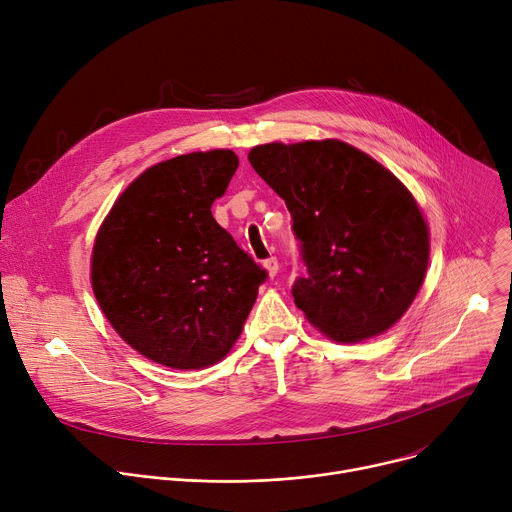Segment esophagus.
<instances>
[{
	"mask_svg": "<svg viewBox=\"0 0 512 512\" xmlns=\"http://www.w3.org/2000/svg\"><path fill=\"white\" fill-rule=\"evenodd\" d=\"M264 266H266V270H268V274H270L272 278L278 274V258H276V256L266 258V260H264Z\"/></svg>",
	"mask_w": 512,
	"mask_h": 512,
	"instance_id": "obj_1",
	"label": "esophagus"
}]
</instances>
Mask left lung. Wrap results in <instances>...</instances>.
Segmentation results:
<instances>
[{"label": "left lung", "instance_id": "left-lung-1", "mask_svg": "<svg viewBox=\"0 0 512 512\" xmlns=\"http://www.w3.org/2000/svg\"><path fill=\"white\" fill-rule=\"evenodd\" d=\"M248 158L293 217L307 266L293 297L307 319L344 344L399 321L429 260L427 223L407 187L339 140L274 142Z\"/></svg>", "mask_w": 512, "mask_h": 512}]
</instances>
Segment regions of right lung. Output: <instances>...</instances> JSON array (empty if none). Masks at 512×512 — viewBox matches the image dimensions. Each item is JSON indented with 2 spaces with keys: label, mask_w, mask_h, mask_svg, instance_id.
Returning <instances> with one entry per match:
<instances>
[{
  "label": "right lung",
  "mask_w": 512,
  "mask_h": 512,
  "mask_svg": "<svg viewBox=\"0 0 512 512\" xmlns=\"http://www.w3.org/2000/svg\"><path fill=\"white\" fill-rule=\"evenodd\" d=\"M238 164L232 150L154 164L122 193L97 234V303L126 344L162 366L219 362L268 278L211 213Z\"/></svg>",
  "instance_id": "obj_1"
}]
</instances>
